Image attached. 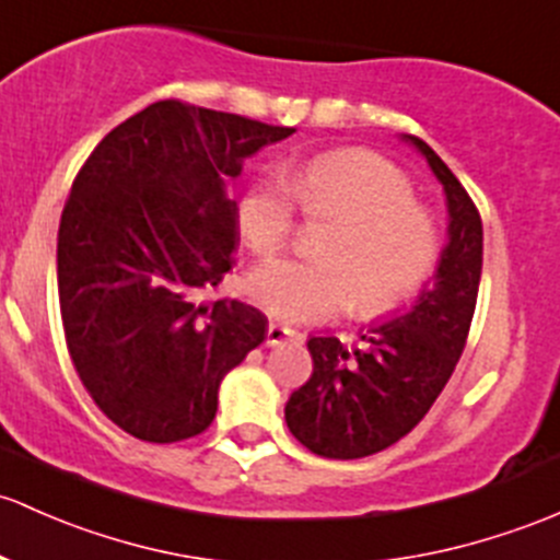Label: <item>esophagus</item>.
Wrapping results in <instances>:
<instances>
[{
    "label": "esophagus",
    "instance_id": "1",
    "mask_svg": "<svg viewBox=\"0 0 560 560\" xmlns=\"http://www.w3.org/2000/svg\"><path fill=\"white\" fill-rule=\"evenodd\" d=\"M300 332L292 327H284V325H276V322H270L268 325V338H265V343L268 346H281L287 343V340H298Z\"/></svg>",
    "mask_w": 560,
    "mask_h": 560
}]
</instances>
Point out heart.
Instances as JSON below:
<instances>
[{
	"mask_svg": "<svg viewBox=\"0 0 560 560\" xmlns=\"http://www.w3.org/2000/svg\"><path fill=\"white\" fill-rule=\"evenodd\" d=\"M298 201L308 214H338L319 244L325 257H276L246 279V295L284 322H322L357 298L378 314L402 303L429 279L440 241L434 222L416 206L410 182L388 163L357 152H332L295 172L273 166L246 187L238 228L257 255L290 238Z\"/></svg>",
	"mask_w": 560,
	"mask_h": 560,
	"instance_id": "1",
	"label": "heart"
}]
</instances>
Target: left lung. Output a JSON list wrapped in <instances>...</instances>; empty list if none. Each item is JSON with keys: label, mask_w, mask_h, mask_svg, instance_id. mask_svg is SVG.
Here are the masks:
<instances>
[{"label": "left lung", "mask_w": 560, "mask_h": 560, "mask_svg": "<svg viewBox=\"0 0 560 560\" xmlns=\"http://www.w3.org/2000/svg\"><path fill=\"white\" fill-rule=\"evenodd\" d=\"M405 144L427 158L448 203V244L432 281L402 314L373 322L346 349L311 338L314 373L287 399L290 432L325 458H362L402 440L448 384L467 343L482 270V222L462 182L419 137Z\"/></svg>", "instance_id": "8db88e82"}]
</instances>
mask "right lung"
Returning a JSON list of instances; mask_svg holds the SVG:
<instances>
[{"instance_id":"obj_1","label":"right lung","mask_w":560,"mask_h":560,"mask_svg":"<svg viewBox=\"0 0 560 560\" xmlns=\"http://www.w3.org/2000/svg\"><path fill=\"white\" fill-rule=\"evenodd\" d=\"M292 133L166 98L80 168L58 228V303L82 386L122 432L201 434L222 378L265 340L260 311L203 295L235 262L241 168Z\"/></svg>"}]
</instances>
